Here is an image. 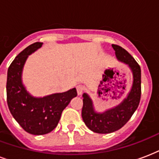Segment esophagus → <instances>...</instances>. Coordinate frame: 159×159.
Wrapping results in <instances>:
<instances>
[{
  "label": "esophagus",
  "instance_id": "esophagus-1",
  "mask_svg": "<svg viewBox=\"0 0 159 159\" xmlns=\"http://www.w3.org/2000/svg\"><path fill=\"white\" fill-rule=\"evenodd\" d=\"M76 89H77V93H78V95H81L82 93H83L84 87L82 85H78L76 87Z\"/></svg>",
  "mask_w": 159,
  "mask_h": 159
}]
</instances>
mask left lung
I'll use <instances>...</instances> for the list:
<instances>
[{
  "instance_id": "1",
  "label": "left lung",
  "mask_w": 159,
  "mask_h": 159,
  "mask_svg": "<svg viewBox=\"0 0 159 159\" xmlns=\"http://www.w3.org/2000/svg\"><path fill=\"white\" fill-rule=\"evenodd\" d=\"M117 60L129 66L133 74V84L127 98L117 106L103 113L95 111L93 100L83 93L82 118L84 124L93 132L110 134L119 130L129 121L137 109L141 97V69L136 60L124 48L112 45Z\"/></svg>"
}]
</instances>
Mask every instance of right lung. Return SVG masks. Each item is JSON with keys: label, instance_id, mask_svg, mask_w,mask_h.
Returning <instances> with one entry per match:
<instances>
[{"label": "right lung", "instance_id": "right-lung-1", "mask_svg": "<svg viewBox=\"0 0 159 159\" xmlns=\"http://www.w3.org/2000/svg\"><path fill=\"white\" fill-rule=\"evenodd\" d=\"M42 45V42H35L22 50L7 71V96L10 112L25 131L34 135L51 132L57 126L63 110L77 95L75 88L39 98L26 90L22 83L25 63Z\"/></svg>", "mask_w": 159, "mask_h": 159}]
</instances>
